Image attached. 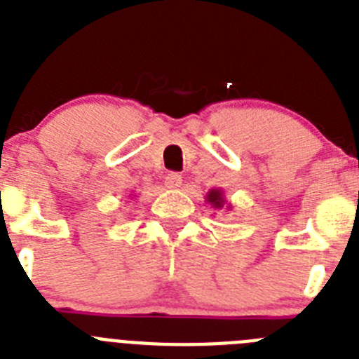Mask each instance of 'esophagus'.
Instances as JSON below:
<instances>
[{
	"label": "esophagus",
	"mask_w": 359,
	"mask_h": 359,
	"mask_svg": "<svg viewBox=\"0 0 359 359\" xmlns=\"http://www.w3.org/2000/svg\"><path fill=\"white\" fill-rule=\"evenodd\" d=\"M183 183V177L182 174H177V172H170L167 174V177H165V187L167 189H180Z\"/></svg>",
	"instance_id": "obj_1"
}]
</instances>
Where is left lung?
Here are the masks:
<instances>
[{"instance_id":"8db88e82","label":"left lung","mask_w":359,"mask_h":359,"mask_svg":"<svg viewBox=\"0 0 359 359\" xmlns=\"http://www.w3.org/2000/svg\"><path fill=\"white\" fill-rule=\"evenodd\" d=\"M207 201L210 203L214 208H223V205H224L223 192H221L219 189H212L210 192L207 194ZM228 208H230V207H228Z\"/></svg>"}]
</instances>
